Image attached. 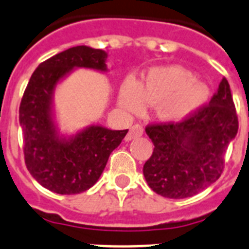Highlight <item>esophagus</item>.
Returning <instances> with one entry per match:
<instances>
[{
  "mask_svg": "<svg viewBox=\"0 0 249 249\" xmlns=\"http://www.w3.org/2000/svg\"><path fill=\"white\" fill-rule=\"evenodd\" d=\"M143 131H144V129H143L142 125H139V124L133 125V126L130 128V130H129L128 134H126V137H125V141L129 142V141H131V139L137 138V137H141V135H143Z\"/></svg>",
  "mask_w": 249,
  "mask_h": 249,
  "instance_id": "1",
  "label": "esophagus"
}]
</instances>
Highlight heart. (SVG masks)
Instances as JSON below:
<instances>
[{
    "label": "heart",
    "mask_w": 249,
    "mask_h": 249,
    "mask_svg": "<svg viewBox=\"0 0 249 249\" xmlns=\"http://www.w3.org/2000/svg\"><path fill=\"white\" fill-rule=\"evenodd\" d=\"M211 90L196 75L179 65L155 66L141 83L126 78L119 90V105L130 114H139L145 105H156L157 118L180 121L209 102Z\"/></svg>",
    "instance_id": "1"
}]
</instances>
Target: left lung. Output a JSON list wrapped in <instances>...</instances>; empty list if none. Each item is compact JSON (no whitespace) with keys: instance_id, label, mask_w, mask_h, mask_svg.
<instances>
[{"instance_id":"obj_1","label":"left lung","mask_w":249,"mask_h":249,"mask_svg":"<svg viewBox=\"0 0 249 249\" xmlns=\"http://www.w3.org/2000/svg\"><path fill=\"white\" fill-rule=\"evenodd\" d=\"M152 156L143 166L149 188L162 197H192L215 183L224 169V155L238 133V118L225 78L207 106L185 120L149 125Z\"/></svg>"}]
</instances>
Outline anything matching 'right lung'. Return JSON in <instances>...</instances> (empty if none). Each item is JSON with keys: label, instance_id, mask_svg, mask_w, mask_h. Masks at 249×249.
Listing matches in <instances>:
<instances>
[{"label": "right lung", "instance_id": "right-lung-1", "mask_svg": "<svg viewBox=\"0 0 249 249\" xmlns=\"http://www.w3.org/2000/svg\"><path fill=\"white\" fill-rule=\"evenodd\" d=\"M107 52L76 46L42 62L26 86L19 108L24 157L30 175L57 195H76L100 179L111 152L128 133L90 124L75 134H62L54 114L53 94L75 69L107 71Z\"/></svg>", "mask_w": 249, "mask_h": 249}]
</instances>
